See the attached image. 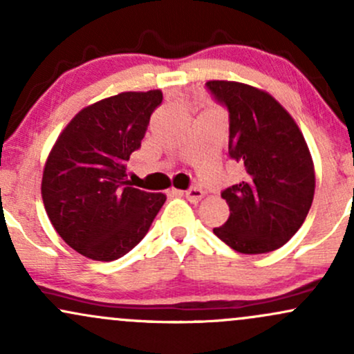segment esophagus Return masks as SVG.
<instances>
[{
  "label": "esophagus",
  "instance_id": "obj_1",
  "mask_svg": "<svg viewBox=\"0 0 354 354\" xmlns=\"http://www.w3.org/2000/svg\"><path fill=\"white\" fill-rule=\"evenodd\" d=\"M185 196L189 203L196 205V203H200L203 200V196H205V191L200 189V188H191V189L186 191Z\"/></svg>",
  "mask_w": 354,
  "mask_h": 354
}]
</instances>
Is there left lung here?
Segmentation results:
<instances>
[{
    "instance_id": "1",
    "label": "left lung",
    "mask_w": 354,
    "mask_h": 354,
    "mask_svg": "<svg viewBox=\"0 0 354 354\" xmlns=\"http://www.w3.org/2000/svg\"><path fill=\"white\" fill-rule=\"evenodd\" d=\"M206 86L230 111V156L245 178L221 193L230 218L213 233L243 254L278 250L301 228L315 196V165L301 129L270 93L211 80Z\"/></svg>"
}]
</instances>
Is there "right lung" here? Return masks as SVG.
Returning <instances> with one entry per match:
<instances>
[{"label": "right lung", "instance_id": "obj_1", "mask_svg": "<svg viewBox=\"0 0 354 354\" xmlns=\"http://www.w3.org/2000/svg\"><path fill=\"white\" fill-rule=\"evenodd\" d=\"M161 89L124 91L83 108L46 158L41 196L66 245L95 261H113L148 233L163 193L128 186L126 163L141 146Z\"/></svg>", "mask_w": 354, "mask_h": 354}]
</instances>
